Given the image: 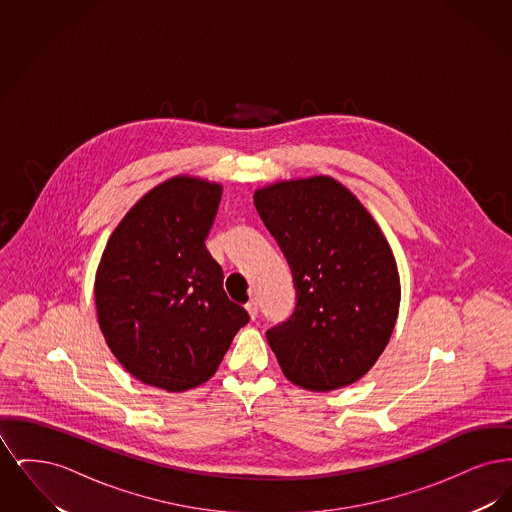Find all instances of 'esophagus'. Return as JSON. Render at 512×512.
Listing matches in <instances>:
<instances>
[{"label": "esophagus", "instance_id": "34e87169", "mask_svg": "<svg viewBox=\"0 0 512 512\" xmlns=\"http://www.w3.org/2000/svg\"><path fill=\"white\" fill-rule=\"evenodd\" d=\"M245 311H247V315H249L251 320H255L257 313H259V303H257V299H251V301L245 305Z\"/></svg>", "mask_w": 512, "mask_h": 512}]
</instances>
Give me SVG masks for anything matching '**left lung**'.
I'll use <instances>...</instances> for the list:
<instances>
[{
    "label": "left lung",
    "mask_w": 512,
    "mask_h": 512,
    "mask_svg": "<svg viewBox=\"0 0 512 512\" xmlns=\"http://www.w3.org/2000/svg\"><path fill=\"white\" fill-rule=\"evenodd\" d=\"M253 201L297 290L292 317L267 332L284 376L309 391L359 382L390 343L399 315L401 284L386 236L332 176L272 182Z\"/></svg>",
    "instance_id": "obj_1"
}]
</instances>
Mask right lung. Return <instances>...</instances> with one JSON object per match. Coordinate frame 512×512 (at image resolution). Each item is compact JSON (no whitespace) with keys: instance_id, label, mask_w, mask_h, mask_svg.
I'll return each mask as SVG.
<instances>
[{"instance_id":"1","label":"right lung","mask_w":512,"mask_h":512,"mask_svg":"<svg viewBox=\"0 0 512 512\" xmlns=\"http://www.w3.org/2000/svg\"><path fill=\"white\" fill-rule=\"evenodd\" d=\"M220 195L219 182L172 176L130 207L101 253L99 330L147 386L176 393L205 384L249 320L205 249Z\"/></svg>"}]
</instances>
